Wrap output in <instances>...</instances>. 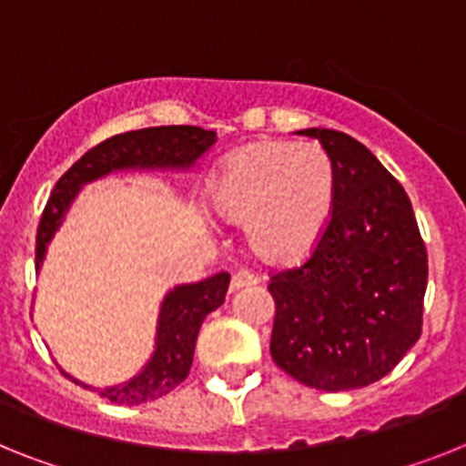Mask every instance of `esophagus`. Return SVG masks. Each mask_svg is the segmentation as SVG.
I'll use <instances>...</instances> for the list:
<instances>
[{
	"label": "esophagus",
	"mask_w": 466,
	"mask_h": 466,
	"mask_svg": "<svg viewBox=\"0 0 466 466\" xmlns=\"http://www.w3.org/2000/svg\"><path fill=\"white\" fill-rule=\"evenodd\" d=\"M253 284H258V277L251 275V272H246V269H241V272H237V275L232 277V291H239V289L244 287H253Z\"/></svg>",
	"instance_id": "34e87169"
}]
</instances>
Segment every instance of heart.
Returning a JSON list of instances; mask_svg holds the SVG:
<instances>
[{"label": "heart", "mask_w": 466, "mask_h": 466, "mask_svg": "<svg viewBox=\"0 0 466 466\" xmlns=\"http://www.w3.org/2000/svg\"><path fill=\"white\" fill-rule=\"evenodd\" d=\"M206 197L218 220L246 225L258 260L293 265L315 251L329 227L336 170L312 144H246L222 158Z\"/></svg>", "instance_id": "b5f03b06"}]
</instances>
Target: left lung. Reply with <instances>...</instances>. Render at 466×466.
I'll return each mask as SVG.
<instances>
[{"mask_svg":"<svg viewBox=\"0 0 466 466\" xmlns=\"http://www.w3.org/2000/svg\"><path fill=\"white\" fill-rule=\"evenodd\" d=\"M336 170L327 232L300 268L269 279V353L319 390L362 389L393 370L421 334L426 248L412 203L377 156L346 132L308 127Z\"/></svg>","mask_w":466,"mask_h":466,"instance_id":"obj_1","label":"left lung"}]
</instances>
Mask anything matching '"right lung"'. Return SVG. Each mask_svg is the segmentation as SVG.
<instances>
[{
    "mask_svg": "<svg viewBox=\"0 0 466 466\" xmlns=\"http://www.w3.org/2000/svg\"><path fill=\"white\" fill-rule=\"evenodd\" d=\"M215 142L218 137L213 130H203L194 125H160V127L116 135L89 148L87 154L73 163L68 173L58 179L52 197L46 201L40 227H37V248H35L37 272L45 263L46 246L58 232V227L64 225L70 203L76 201L82 187L111 173H123V170H189L197 158H201ZM227 287H229V275L218 272L197 284H179L170 289L160 303L156 346L147 365L123 384L96 390L118 405H142V402L166 396L175 386L182 384L191 370L203 319L225 303Z\"/></svg>",
    "mask_w": 466,
    "mask_h": 466,
    "instance_id": "add662e5",
    "label": "right lung"
}]
</instances>
